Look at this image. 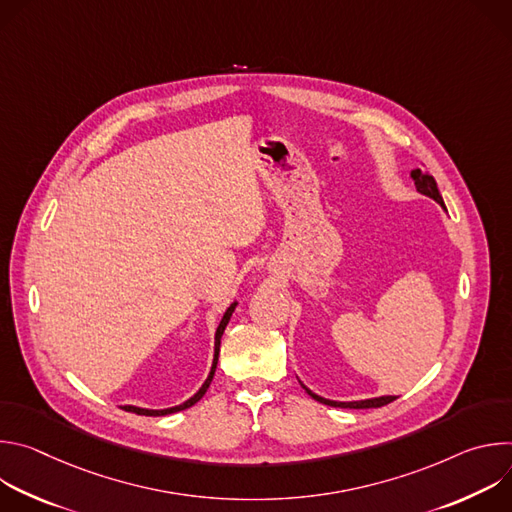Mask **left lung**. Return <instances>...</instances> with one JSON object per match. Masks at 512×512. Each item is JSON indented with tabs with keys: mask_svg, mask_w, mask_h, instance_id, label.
<instances>
[{
	"mask_svg": "<svg viewBox=\"0 0 512 512\" xmlns=\"http://www.w3.org/2000/svg\"><path fill=\"white\" fill-rule=\"evenodd\" d=\"M411 178H413V182H415L417 192H421V194H425V196L433 198L435 202H440V204L444 206V198H442L440 190H437L435 178H433L425 168H421V170H419V168H417V170H413V172H411ZM304 389H306V387H304ZM306 393H308L310 397H314L316 401L324 403V405L344 407V409H371V407H383V405H389L391 401H395V399H397V397L387 395V397H375V399H364V401H348V403H342V401H330V399H324V397H320V395L312 393L310 389H306Z\"/></svg>",
	"mask_w": 512,
	"mask_h": 512,
	"instance_id": "8db88e82",
	"label": "left lung"
}]
</instances>
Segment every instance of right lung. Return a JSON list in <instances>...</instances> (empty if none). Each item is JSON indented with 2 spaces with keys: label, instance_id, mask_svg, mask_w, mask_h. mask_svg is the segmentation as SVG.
Listing matches in <instances>:
<instances>
[{
  "label": "right lung",
  "instance_id": "add662e5",
  "mask_svg": "<svg viewBox=\"0 0 512 512\" xmlns=\"http://www.w3.org/2000/svg\"><path fill=\"white\" fill-rule=\"evenodd\" d=\"M235 306H237V302L229 306V310L225 312V316H223L221 324H218V328H216V336H214V360H212V369H210V375H208V379L204 381V385L200 387V391H198L194 397H190V399H188V401H184L182 405H176V407H170V409H141V407H133V405H123V409H125V411H131V413H137V415H152V417H158V415H168V413H176V411L188 409V407H192L194 403H198V401L204 397V393H206V389L210 387V381H212V377H214V371H216V362H218V350H221V338H223V332H225V328H227V324H229V320H231V316H233V312H235Z\"/></svg>",
  "mask_w": 512,
  "mask_h": 512
}]
</instances>
